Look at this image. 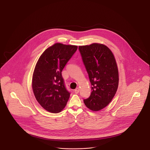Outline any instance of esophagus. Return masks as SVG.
Wrapping results in <instances>:
<instances>
[{
    "label": "esophagus",
    "instance_id": "obj_1",
    "mask_svg": "<svg viewBox=\"0 0 150 150\" xmlns=\"http://www.w3.org/2000/svg\"><path fill=\"white\" fill-rule=\"evenodd\" d=\"M74 92H75V94H78L79 92V88H76V89L74 90Z\"/></svg>",
    "mask_w": 150,
    "mask_h": 150
}]
</instances>
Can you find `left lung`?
Wrapping results in <instances>:
<instances>
[{
  "mask_svg": "<svg viewBox=\"0 0 150 150\" xmlns=\"http://www.w3.org/2000/svg\"><path fill=\"white\" fill-rule=\"evenodd\" d=\"M79 50L92 86L86 106L97 111L106 107L112 100L119 84V73L113 53L106 45L93 43L79 46Z\"/></svg>",
  "mask_w": 150,
  "mask_h": 150,
  "instance_id": "1",
  "label": "left lung"
}]
</instances>
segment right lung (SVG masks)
Returning <instances> with one entry per match:
<instances>
[{
    "label": "right lung",
    "instance_id": "obj_1",
    "mask_svg": "<svg viewBox=\"0 0 150 150\" xmlns=\"http://www.w3.org/2000/svg\"><path fill=\"white\" fill-rule=\"evenodd\" d=\"M77 49L76 45L56 43L43 52L36 64L33 92L39 103L50 112H60L69 99L61 72Z\"/></svg>",
    "mask_w": 150,
    "mask_h": 150
}]
</instances>
